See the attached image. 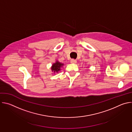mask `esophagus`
Here are the masks:
<instances>
[{
	"mask_svg": "<svg viewBox=\"0 0 132 132\" xmlns=\"http://www.w3.org/2000/svg\"><path fill=\"white\" fill-rule=\"evenodd\" d=\"M71 63H77V61L75 60L74 59H71L70 61Z\"/></svg>",
	"mask_w": 132,
	"mask_h": 132,
	"instance_id": "1",
	"label": "esophagus"
}]
</instances>
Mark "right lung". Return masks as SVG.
I'll return each instance as SVG.
<instances>
[{
    "instance_id": "right-lung-1",
    "label": "right lung",
    "mask_w": 132,
    "mask_h": 132,
    "mask_svg": "<svg viewBox=\"0 0 132 132\" xmlns=\"http://www.w3.org/2000/svg\"><path fill=\"white\" fill-rule=\"evenodd\" d=\"M63 65V64L59 62H56L55 63L53 64L52 67L51 68L52 70L54 71V72H58L60 69L61 67Z\"/></svg>"
}]
</instances>
